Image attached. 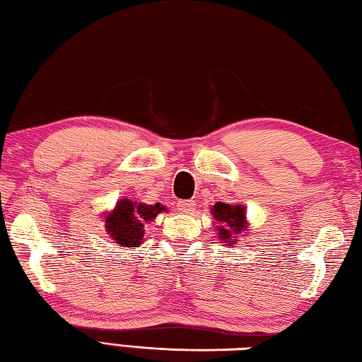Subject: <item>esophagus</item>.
<instances>
[{
    "instance_id": "esophagus-1",
    "label": "esophagus",
    "mask_w": 362,
    "mask_h": 362,
    "mask_svg": "<svg viewBox=\"0 0 362 362\" xmlns=\"http://www.w3.org/2000/svg\"><path fill=\"white\" fill-rule=\"evenodd\" d=\"M176 206H178V211H180L181 214H190L195 209V202H192V200H181V202H178V204H176Z\"/></svg>"
}]
</instances>
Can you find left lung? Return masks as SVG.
Segmentation results:
<instances>
[{"label":"left lung","mask_w":362,"mask_h":362,"mask_svg":"<svg viewBox=\"0 0 362 362\" xmlns=\"http://www.w3.org/2000/svg\"><path fill=\"white\" fill-rule=\"evenodd\" d=\"M211 214L219 225L217 227V235L225 244H235V238L241 231H247V222H245V209L243 204H227L217 202L211 208Z\"/></svg>","instance_id":"8db88e82"}]
</instances>
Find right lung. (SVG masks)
I'll list each match as a JSON object with an SVG mask.
<instances>
[{"label": "right lung", "mask_w": 362, "mask_h": 362, "mask_svg": "<svg viewBox=\"0 0 362 362\" xmlns=\"http://www.w3.org/2000/svg\"><path fill=\"white\" fill-rule=\"evenodd\" d=\"M162 211H167L160 203L146 204L121 199L115 209L105 217V228L115 244L121 247H139L145 236V223L154 221Z\"/></svg>", "instance_id": "obj_1"}]
</instances>
